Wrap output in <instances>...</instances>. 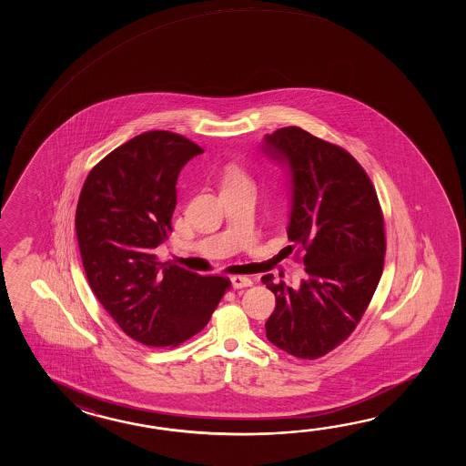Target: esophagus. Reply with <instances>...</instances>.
<instances>
[{
	"instance_id": "esophagus-1",
	"label": "esophagus",
	"mask_w": 466,
	"mask_h": 466,
	"mask_svg": "<svg viewBox=\"0 0 466 466\" xmlns=\"http://www.w3.org/2000/svg\"><path fill=\"white\" fill-rule=\"evenodd\" d=\"M231 285H233L235 289L251 287V279L247 277H231Z\"/></svg>"
}]
</instances>
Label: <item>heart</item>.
Returning a JSON list of instances; mask_svg holds the SVG:
<instances>
[{
  "mask_svg": "<svg viewBox=\"0 0 466 466\" xmlns=\"http://www.w3.org/2000/svg\"><path fill=\"white\" fill-rule=\"evenodd\" d=\"M247 181H249L247 173L237 163H229L223 169V185L225 187H235V185H241Z\"/></svg>",
  "mask_w": 466,
  "mask_h": 466,
  "instance_id": "1",
  "label": "heart"
}]
</instances>
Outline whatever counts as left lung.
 <instances>
[{
  "mask_svg": "<svg viewBox=\"0 0 466 466\" xmlns=\"http://www.w3.org/2000/svg\"><path fill=\"white\" fill-rule=\"evenodd\" d=\"M263 148L291 171L288 238L303 248L307 271L299 287L261 278L277 299L267 338L293 357L317 360L355 331L375 295L387 251L383 211L347 149L298 127L267 135Z\"/></svg>",
  "mask_w": 466,
  "mask_h": 466,
  "instance_id": "left-lung-1",
  "label": "left lung"
}]
</instances>
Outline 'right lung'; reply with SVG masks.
Instances as JSON below:
<instances>
[{
  "label": "right lung",
  "mask_w": 466,
  "mask_h": 466,
  "mask_svg": "<svg viewBox=\"0 0 466 466\" xmlns=\"http://www.w3.org/2000/svg\"><path fill=\"white\" fill-rule=\"evenodd\" d=\"M203 149L178 133H141L96 163L79 193L75 227L89 287L118 327L147 347L175 348L208 325L231 288L161 263L177 179Z\"/></svg>",
  "instance_id": "obj_1"
}]
</instances>
